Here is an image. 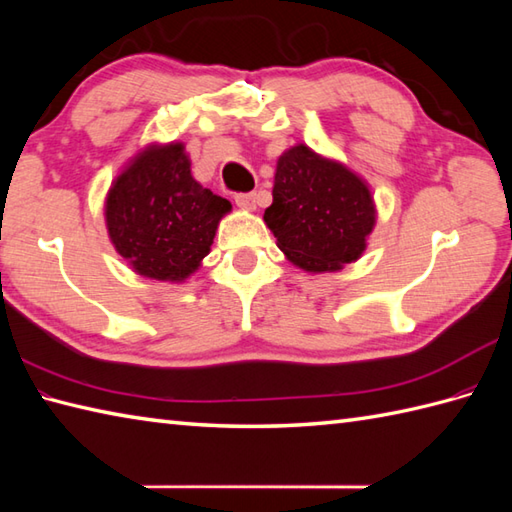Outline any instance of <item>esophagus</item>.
<instances>
[{"instance_id":"obj_1","label":"esophagus","mask_w":512,"mask_h":512,"mask_svg":"<svg viewBox=\"0 0 512 512\" xmlns=\"http://www.w3.org/2000/svg\"><path fill=\"white\" fill-rule=\"evenodd\" d=\"M235 204L239 206V209L253 211L255 209V193H237L235 195Z\"/></svg>"}]
</instances>
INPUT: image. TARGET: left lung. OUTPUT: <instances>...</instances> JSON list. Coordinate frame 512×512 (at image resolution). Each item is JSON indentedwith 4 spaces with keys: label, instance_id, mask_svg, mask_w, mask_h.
<instances>
[{
    "label": "left lung",
    "instance_id": "left-lung-1",
    "mask_svg": "<svg viewBox=\"0 0 512 512\" xmlns=\"http://www.w3.org/2000/svg\"><path fill=\"white\" fill-rule=\"evenodd\" d=\"M264 222L292 264L308 273H334L363 255L376 206L354 171L297 145L277 160Z\"/></svg>",
    "mask_w": 512,
    "mask_h": 512
}]
</instances>
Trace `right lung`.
Returning a JSON list of instances; mask_svg holds the SVG:
<instances>
[{
	"label": "right lung",
	"mask_w": 512,
	"mask_h": 512,
	"mask_svg": "<svg viewBox=\"0 0 512 512\" xmlns=\"http://www.w3.org/2000/svg\"><path fill=\"white\" fill-rule=\"evenodd\" d=\"M231 202L191 176L182 143L149 145L129 162L105 200L107 233L138 275L184 281L209 255Z\"/></svg>",
	"instance_id": "obj_1"
}]
</instances>
